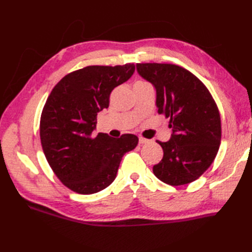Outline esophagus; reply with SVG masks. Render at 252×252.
I'll return each mask as SVG.
<instances>
[{"label":"esophagus","mask_w":252,"mask_h":252,"mask_svg":"<svg viewBox=\"0 0 252 252\" xmlns=\"http://www.w3.org/2000/svg\"><path fill=\"white\" fill-rule=\"evenodd\" d=\"M148 142H149V140H147V138H145V137L140 136V138H138V143H140L141 145H143V144H147Z\"/></svg>","instance_id":"1"}]
</instances>
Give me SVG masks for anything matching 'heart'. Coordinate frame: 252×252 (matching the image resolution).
<instances>
[{
	"mask_svg": "<svg viewBox=\"0 0 252 252\" xmlns=\"http://www.w3.org/2000/svg\"><path fill=\"white\" fill-rule=\"evenodd\" d=\"M136 83H146V82H144V81H137Z\"/></svg>",
	"mask_w": 252,
	"mask_h": 252,
	"instance_id": "1",
	"label": "heart"
}]
</instances>
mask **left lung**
<instances>
[{"instance_id":"1","label":"left lung","mask_w":252,"mask_h":252,"mask_svg":"<svg viewBox=\"0 0 252 252\" xmlns=\"http://www.w3.org/2000/svg\"><path fill=\"white\" fill-rule=\"evenodd\" d=\"M140 76L156 89L159 114L170 118L172 134L157 143L163 157L153 171L172 186L189 184L210 167L221 144L218 106L199 79L172 63H136Z\"/></svg>"}]
</instances>
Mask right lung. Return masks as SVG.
Masks as SVG:
<instances>
[{
  "label": "right lung",
  "mask_w": 252,
  "mask_h": 252,
  "mask_svg": "<svg viewBox=\"0 0 252 252\" xmlns=\"http://www.w3.org/2000/svg\"><path fill=\"white\" fill-rule=\"evenodd\" d=\"M134 70V63L84 67L63 77L47 97L40 120L42 148L69 189L90 195L106 189L116 179L123 155L136 147L134 134L93 135L97 114L108 108L111 91Z\"/></svg>",
  "instance_id": "1"
}]
</instances>
